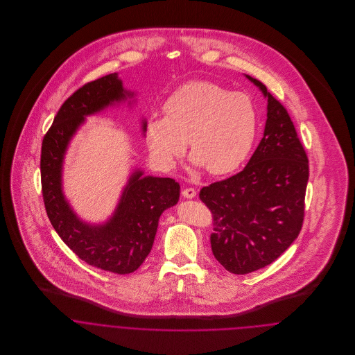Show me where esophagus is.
<instances>
[{
	"label": "esophagus",
	"instance_id": "34e87169",
	"mask_svg": "<svg viewBox=\"0 0 355 355\" xmlns=\"http://www.w3.org/2000/svg\"><path fill=\"white\" fill-rule=\"evenodd\" d=\"M182 196H183L184 198L191 200V198H194V197L197 196V191H196L193 187H187V189H183V190H182Z\"/></svg>",
	"mask_w": 355,
	"mask_h": 355
}]
</instances>
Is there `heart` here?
<instances>
[{"label": "heart", "mask_w": 355, "mask_h": 355, "mask_svg": "<svg viewBox=\"0 0 355 355\" xmlns=\"http://www.w3.org/2000/svg\"><path fill=\"white\" fill-rule=\"evenodd\" d=\"M165 116L146 123V141L155 161L169 168L187 146L193 161L210 175L235 171L252 152L258 114L252 98L210 82H189L164 102Z\"/></svg>", "instance_id": "1"}]
</instances>
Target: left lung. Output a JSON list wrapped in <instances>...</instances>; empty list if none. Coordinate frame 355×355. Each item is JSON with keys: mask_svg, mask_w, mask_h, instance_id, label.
<instances>
[{"mask_svg": "<svg viewBox=\"0 0 355 355\" xmlns=\"http://www.w3.org/2000/svg\"><path fill=\"white\" fill-rule=\"evenodd\" d=\"M248 78L268 98L263 137L243 171L200 191L213 218V255L235 275L265 268L298 238L309 180L307 154L287 109Z\"/></svg>", "mask_w": 355, "mask_h": 355, "instance_id": "8db88e82", "label": "left lung"}]
</instances>
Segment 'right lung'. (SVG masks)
<instances>
[{
  "instance_id": "obj_1",
  "label": "right lung",
  "mask_w": 355,
  "mask_h": 355,
  "mask_svg": "<svg viewBox=\"0 0 355 355\" xmlns=\"http://www.w3.org/2000/svg\"><path fill=\"white\" fill-rule=\"evenodd\" d=\"M124 98L117 73L83 85L60 106L41 149L42 197L53 228L82 261L117 275L131 273L144 263L152 250L159 216L179 201V183L171 178H144L135 171L110 221L92 227L76 218L62 197L61 164L83 117Z\"/></svg>"
}]
</instances>
